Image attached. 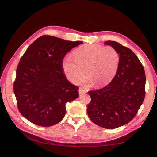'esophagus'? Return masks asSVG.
<instances>
[{"label": "esophagus", "instance_id": "esophagus-1", "mask_svg": "<svg viewBox=\"0 0 157 157\" xmlns=\"http://www.w3.org/2000/svg\"><path fill=\"white\" fill-rule=\"evenodd\" d=\"M78 91H79V94H82L84 93H87V91L85 90V89H84L83 88H79Z\"/></svg>", "mask_w": 157, "mask_h": 157}]
</instances>
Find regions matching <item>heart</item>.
<instances>
[{"label":"heart","mask_w":157,"mask_h":157,"mask_svg":"<svg viewBox=\"0 0 157 157\" xmlns=\"http://www.w3.org/2000/svg\"><path fill=\"white\" fill-rule=\"evenodd\" d=\"M74 58L66 56L63 60V71L68 79L78 83L86 75L88 76L83 82L96 86L109 83L115 76L120 64L118 51L111 46L86 44L75 51Z\"/></svg>","instance_id":"1"}]
</instances>
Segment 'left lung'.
<instances>
[{
	"label": "left lung",
	"mask_w": 157,
	"mask_h": 157,
	"mask_svg": "<svg viewBox=\"0 0 157 157\" xmlns=\"http://www.w3.org/2000/svg\"><path fill=\"white\" fill-rule=\"evenodd\" d=\"M104 43L119 53V66L109 84L88 92L91 101L87 112L95 124L114 129L128 124L137 114L145 98L146 78L143 65L130 49L114 41Z\"/></svg>",
	"instance_id": "1"
}]
</instances>
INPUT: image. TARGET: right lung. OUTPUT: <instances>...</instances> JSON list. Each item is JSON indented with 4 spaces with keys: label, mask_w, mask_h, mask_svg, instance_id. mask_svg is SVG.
Wrapping results in <instances>:
<instances>
[{
    "label": "right lung",
    "mask_w": 157,
    "mask_h": 157,
    "mask_svg": "<svg viewBox=\"0 0 157 157\" xmlns=\"http://www.w3.org/2000/svg\"><path fill=\"white\" fill-rule=\"evenodd\" d=\"M82 43L43 35L21 58L13 91L20 114L32 123L41 127L59 123L65 116L66 104L79 97V88L66 78L62 62Z\"/></svg>",
    "instance_id": "right-lung-1"
}]
</instances>
